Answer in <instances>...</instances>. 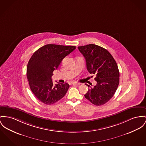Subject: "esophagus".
Segmentation results:
<instances>
[{
	"label": "esophagus",
	"mask_w": 146,
	"mask_h": 146,
	"mask_svg": "<svg viewBox=\"0 0 146 146\" xmlns=\"http://www.w3.org/2000/svg\"><path fill=\"white\" fill-rule=\"evenodd\" d=\"M71 84H72V85H80L79 83L75 82H72L71 83Z\"/></svg>",
	"instance_id": "obj_1"
}]
</instances>
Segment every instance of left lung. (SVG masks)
I'll use <instances>...</instances> for the list:
<instances>
[{
    "label": "left lung",
    "mask_w": 146,
    "mask_h": 146,
    "mask_svg": "<svg viewBox=\"0 0 146 146\" xmlns=\"http://www.w3.org/2000/svg\"><path fill=\"white\" fill-rule=\"evenodd\" d=\"M78 49L86 60L88 71L96 75L97 81L94 88L85 84L88 90L85 97L95 105H104L113 96L119 84L116 62L106 49L96 45L78 46Z\"/></svg>",
    "instance_id": "obj_1"
}]
</instances>
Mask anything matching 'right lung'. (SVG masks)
I'll list each match as a JSON object with an SVG mask.
<instances>
[{
	"instance_id": "1",
	"label": "right lung",
	"mask_w": 146,
	"mask_h": 146,
	"mask_svg": "<svg viewBox=\"0 0 146 146\" xmlns=\"http://www.w3.org/2000/svg\"><path fill=\"white\" fill-rule=\"evenodd\" d=\"M76 48L75 46L48 44L36 50L30 58L27 70L30 88L43 104H55L66 94L70 87L68 84L54 85L51 76L63 58Z\"/></svg>"
}]
</instances>
